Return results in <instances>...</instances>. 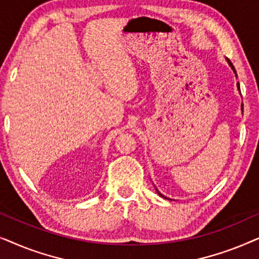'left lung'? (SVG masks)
Listing matches in <instances>:
<instances>
[{"mask_svg":"<svg viewBox=\"0 0 259 259\" xmlns=\"http://www.w3.org/2000/svg\"><path fill=\"white\" fill-rule=\"evenodd\" d=\"M226 61H228V63H229V66L230 67H231V69L233 70V73H235V75H236V77H237V73H236V69H235V67H233V65H232V63H231V61H230V60L229 59H226ZM237 88H238V91H240V88H239V82H237ZM242 111H243V105H242ZM155 190H157V193L159 194V196H160L161 198H164V199H167V198H166L165 196H162V194L160 193V192H159V191H158V189H155Z\"/></svg>","mask_w":259,"mask_h":259,"instance_id":"1","label":"left lung"}]
</instances>
